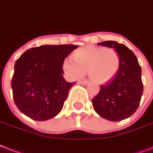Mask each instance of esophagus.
<instances>
[{"mask_svg": "<svg viewBox=\"0 0 153 153\" xmlns=\"http://www.w3.org/2000/svg\"><path fill=\"white\" fill-rule=\"evenodd\" d=\"M79 83L82 85V86H85V85H87V84H88V82L86 81V80H84V81H79Z\"/></svg>", "mask_w": 153, "mask_h": 153, "instance_id": "esophagus-1", "label": "esophagus"}]
</instances>
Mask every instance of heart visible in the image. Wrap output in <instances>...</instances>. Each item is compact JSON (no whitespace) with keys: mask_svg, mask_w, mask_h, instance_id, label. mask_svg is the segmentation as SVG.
<instances>
[{"mask_svg":"<svg viewBox=\"0 0 153 153\" xmlns=\"http://www.w3.org/2000/svg\"><path fill=\"white\" fill-rule=\"evenodd\" d=\"M73 59H65L62 69L71 79L81 78L88 72L91 80L98 84L106 83L118 71L120 57L113 48L86 46L73 53Z\"/></svg>","mask_w":153,"mask_h":153,"instance_id":"b5f03b06","label":"heart"}]
</instances>
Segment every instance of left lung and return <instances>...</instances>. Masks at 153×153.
I'll return each mask as SVG.
<instances>
[{
  "label": "left lung",
  "instance_id": "obj_1",
  "mask_svg": "<svg viewBox=\"0 0 153 153\" xmlns=\"http://www.w3.org/2000/svg\"><path fill=\"white\" fill-rule=\"evenodd\" d=\"M98 45L114 49L120 57V67L114 79L101 86L92 99L94 109L100 117L111 121L129 117L137 109L143 94L141 68L134 53L116 41Z\"/></svg>",
  "mask_w": 153,
  "mask_h": 153
}]
</instances>
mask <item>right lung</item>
I'll return each instance as SVG.
<instances>
[{
	"instance_id": "1",
	"label": "right lung",
	"mask_w": 153,
	"mask_h": 153,
	"mask_svg": "<svg viewBox=\"0 0 153 153\" xmlns=\"http://www.w3.org/2000/svg\"><path fill=\"white\" fill-rule=\"evenodd\" d=\"M76 45H42L27 50L15 63L13 99L20 111L35 121H47L62 110L71 87L62 62Z\"/></svg>"
}]
</instances>
